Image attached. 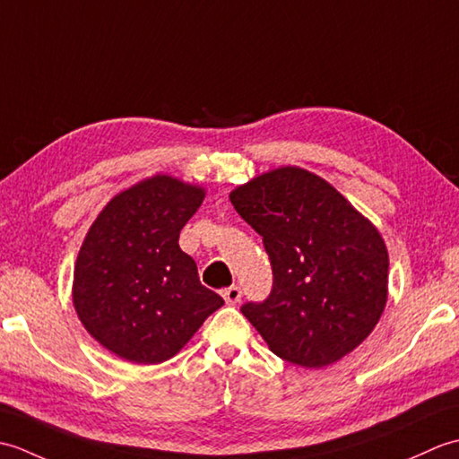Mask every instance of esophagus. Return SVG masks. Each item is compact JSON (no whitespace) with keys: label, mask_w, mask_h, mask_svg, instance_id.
<instances>
[{"label":"esophagus","mask_w":459,"mask_h":459,"mask_svg":"<svg viewBox=\"0 0 459 459\" xmlns=\"http://www.w3.org/2000/svg\"><path fill=\"white\" fill-rule=\"evenodd\" d=\"M222 298L227 301L229 306H237L240 298H242V290L238 286H230V288H224L222 290Z\"/></svg>","instance_id":"esophagus-1"}]
</instances>
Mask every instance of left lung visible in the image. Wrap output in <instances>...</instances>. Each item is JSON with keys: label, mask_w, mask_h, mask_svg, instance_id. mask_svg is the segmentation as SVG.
<instances>
[{"label": "left lung", "mask_w": 459, "mask_h": 459, "mask_svg": "<svg viewBox=\"0 0 459 459\" xmlns=\"http://www.w3.org/2000/svg\"><path fill=\"white\" fill-rule=\"evenodd\" d=\"M264 242L272 266L266 299L242 314L270 351L299 367L335 363L363 343L386 304L385 240L327 181L280 168L230 193Z\"/></svg>", "instance_id": "obj_1"}]
</instances>
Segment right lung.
Wrapping results in <instances>:
<instances>
[{
	"label": "right lung",
	"mask_w": 459,
	"mask_h": 459,
	"mask_svg": "<svg viewBox=\"0 0 459 459\" xmlns=\"http://www.w3.org/2000/svg\"><path fill=\"white\" fill-rule=\"evenodd\" d=\"M203 197V189L158 175L114 197L86 235L74 307L86 331L118 357L168 360L224 304L179 248V232Z\"/></svg>",
	"instance_id": "1"
}]
</instances>
